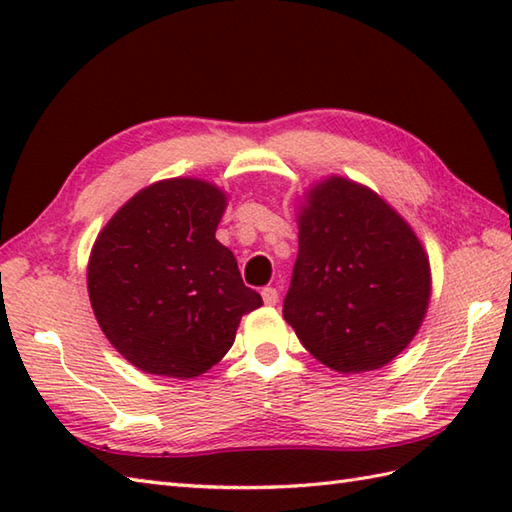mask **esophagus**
I'll return each instance as SVG.
<instances>
[{"instance_id":"obj_1","label":"esophagus","mask_w":512,"mask_h":512,"mask_svg":"<svg viewBox=\"0 0 512 512\" xmlns=\"http://www.w3.org/2000/svg\"><path fill=\"white\" fill-rule=\"evenodd\" d=\"M262 297H264L266 306H277L279 290H277V288H264V290H262Z\"/></svg>"}]
</instances>
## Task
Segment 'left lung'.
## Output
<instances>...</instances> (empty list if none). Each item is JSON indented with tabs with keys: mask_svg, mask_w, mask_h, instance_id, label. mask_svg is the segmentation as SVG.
<instances>
[{
	"mask_svg": "<svg viewBox=\"0 0 512 512\" xmlns=\"http://www.w3.org/2000/svg\"><path fill=\"white\" fill-rule=\"evenodd\" d=\"M429 297V257L380 195L339 176L310 189L284 319L317 361L343 374L387 365L416 336Z\"/></svg>",
	"mask_w": 512,
	"mask_h": 512,
	"instance_id": "left-lung-1",
	"label": "left lung"
}]
</instances>
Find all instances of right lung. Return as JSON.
<instances>
[{
  "label": "right lung",
  "instance_id": "obj_1",
  "mask_svg": "<svg viewBox=\"0 0 512 512\" xmlns=\"http://www.w3.org/2000/svg\"><path fill=\"white\" fill-rule=\"evenodd\" d=\"M226 195L195 178L160 180L118 209L92 248L88 292L103 334L147 374L193 378L231 350L262 306L215 239Z\"/></svg>",
  "mask_w": 512,
  "mask_h": 512
}]
</instances>
